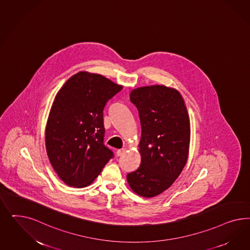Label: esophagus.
<instances>
[{"instance_id":"esophagus-1","label":"esophagus","mask_w":250,"mask_h":250,"mask_svg":"<svg viewBox=\"0 0 250 250\" xmlns=\"http://www.w3.org/2000/svg\"><path fill=\"white\" fill-rule=\"evenodd\" d=\"M126 151V149L125 148H122V149H118L117 151H116V155L119 157V156H122L125 152Z\"/></svg>"}]
</instances>
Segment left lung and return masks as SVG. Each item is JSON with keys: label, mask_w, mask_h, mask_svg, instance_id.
<instances>
[{"label": "left lung", "mask_w": 250, "mask_h": 250, "mask_svg": "<svg viewBox=\"0 0 250 250\" xmlns=\"http://www.w3.org/2000/svg\"><path fill=\"white\" fill-rule=\"evenodd\" d=\"M130 100L138 109L142 133L141 164L127 174V182L139 196H158L174 183L187 163L189 114L181 92L162 84L133 89Z\"/></svg>", "instance_id": "1"}]
</instances>
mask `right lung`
Instances as JSON below:
<instances>
[{
  "instance_id": "right-lung-1",
  "label": "right lung",
  "mask_w": 250,
  "mask_h": 250,
  "mask_svg": "<svg viewBox=\"0 0 250 250\" xmlns=\"http://www.w3.org/2000/svg\"><path fill=\"white\" fill-rule=\"evenodd\" d=\"M122 89L104 76L80 71L56 94L45 125V149L68 186H89L112 159L104 144V109Z\"/></svg>"
}]
</instances>
